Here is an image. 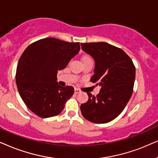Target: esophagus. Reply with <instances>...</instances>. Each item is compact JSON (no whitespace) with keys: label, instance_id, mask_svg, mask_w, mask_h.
Instances as JSON below:
<instances>
[{"label":"esophagus","instance_id":"1","mask_svg":"<svg viewBox=\"0 0 158 158\" xmlns=\"http://www.w3.org/2000/svg\"><path fill=\"white\" fill-rule=\"evenodd\" d=\"M74 92H75V94H78V93H79V92H81V90L79 89H77V88H75Z\"/></svg>","mask_w":158,"mask_h":158}]
</instances>
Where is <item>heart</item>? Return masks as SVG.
<instances>
[{
	"mask_svg": "<svg viewBox=\"0 0 158 158\" xmlns=\"http://www.w3.org/2000/svg\"><path fill=\"white\" fill-rule=\"evenodd\" d=\"M89 56H85V57H84L83 58H82V60L84 61V60H87V59H89Z\"/></svg>",
	"mask_w": 158,
	"mask_h": 158,
	"instance_id": "b5f03b06",
	"label": "heart"
}]
</instances>
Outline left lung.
I'll return each mask as SVG.
<instances>
[{"label":"left lung","mask_w":158,"mask_h":158,"mask_svg":"<svg viewBox=\"0 0 158 158\" xmlns=\"http://www.w3.org/2000/svg\"><path fill=\"white\" fill-rule=\"evenodd\" d=\"M81 45L95 62L94 73L90 81L101 87L97 96L87 92L88 101L80 106L81 114L92 123H108L121 114L131 98L135 66L123 50L107 43Z\"/></svg>","instance_id":"1"}]
</instances>
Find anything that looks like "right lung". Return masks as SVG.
<instances>
[{
	"label": "right lung",
	"mask_w": 158,
	"mask_h": 158,
	"mask_svg": "<svg viewBox=\"0 0 158 158\" xmlns=\"http://www.w3.org/2000/svg\"><path fill=\"white\" fill-rule=\"evenodd\" d=\"M79 50V43L47 37L31 43L23 52L16 68V82L21 98L31 112L45 118L64 110L74 89L60 87L56 81L57 73Z\"/></svg>",
	"instance_id": "right-lung-1"
}]
</instances>
